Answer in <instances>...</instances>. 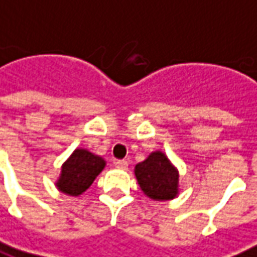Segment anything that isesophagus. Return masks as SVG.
<instances>
[{
  "instance_id": "esophagus-1",
  "label": "esophagus",
  "mask_w": 257,
  "mask_h": 257,
  "mask_svg": "<svg viewBox=\"0 0 257 257\" xmlns=\"http://www.w3.org/2000/svg\"><path fill=\"white\" fill-rule=\"evenodd\" d=\"M115 167L121 169V170H126L128 169V162L126 160H116L115 162Z\"/></svg>"
}]
</instances>
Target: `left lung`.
Returning <instances> with one entry per match:
<instances>
[{
	"label": "left lung",
	"instance_id": "left-lung-1",
	"mask_svg": "<svg viewBox=\"0 0 257 257\" xmlns=\"http://www.w3.org/2000/svg\"><path fill=\"white\" fill-rule=\"evenodd\" d=\"M138 184L146 197L155 201H167L179 195V170L163 152H152L135 166Z\"/></svg>",
	"mask_w": 257,
	"mask_h": 257
}]
</instances>
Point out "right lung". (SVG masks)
Here are the masks:
<instances>
[{"mask_svg":"<svg viewBox=\"0 0 257 257\" xmlns=\"http://www.w3.org/2000/svg\"><path fill=\"white\" fill-rule=\"evenodd\" d=\"M105 167V160L83 148H77L62 165L56 187L63 194L78 197L90 188L92 181Z\"/></svg>","mask_w":257,"mask_h":257,"instance_id":"1","label":"right lung"}]
</instances>
